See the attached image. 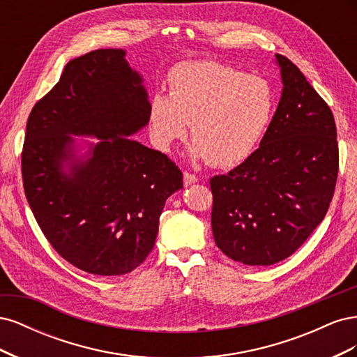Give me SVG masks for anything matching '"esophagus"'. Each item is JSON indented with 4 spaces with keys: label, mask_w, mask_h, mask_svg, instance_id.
I'll use <instances>...</instances> for the list:
<instances>
[{
    "label": "esophagus",
    "mask_w": 357,
    "mask_h": 357,
    "mask_svg": "<svg viewBox=\"0 0 357 357\" xmlns=\"http://www.w3.org/2000/svg\"><path fill=\"white\" fill-rule=\"evenodd\" d=\"M183 177H185V186H190V185H193V183L198 181V177L195 174H190V172H188V171L183 174Z\"/></svg>",
    "instance_id": "esophagus-1"
}]
</instances>
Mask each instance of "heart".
<instances>
[{"label":"heart","mask_w":357,"mask_h":357,"mask_svg":"<svg viewBox=\"0 0 357 357\" xmlns=\"http://www.w3.org/2000/svg\"><path fill=\"white\" fill-rule=\"evenodd\" d=\"M169 95L149 104L155 143L169 150L192 123V156L229 168L244 162L273 121L275 92L266 79L213 61H189L168 74Z\"/></svg>","instance_id":"1"}]
</instances>
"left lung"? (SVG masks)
I'll return each mask as SVG.
<instances>
[{
  "label": "left lung",
  "instance_id": "left-lung-1",
  "mask_svg": "<svg viewBox=\"0 0 357 357\" xmlns=\"http://www.w3.org/2000/svg\"><path fill=\"white\" fill-rule=\"evenodd\" d=\"M283 91L259 149L210 180L211 228L220 250L244 265H273L325 219L338 177L329 105L294 62L275 55Z\"/></svg>",
  "mask_w": 357,
  "mask_h": 357
}]
</instances>
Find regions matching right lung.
Wrapping results in <instances>:
<instances>
[{"instance_id":"1","label":"right lung","mask_w":357,"mask_h":357,"mask_svg":"<svg viewBox=\"0 0 357 357\" xmlns=\"http://www.w3.org/2000/svg\"><path fill=\"white\" fill-rule=\"evenodd\" d=\"M122 49L70 61L34 105L22 150L24 189L55 250L96 275L134 271L152 252L165 201L183 188L167 155L129 135L149 123L143 77ZM74 136H93L79 157Z\"/></svg>"}]
</instances>
